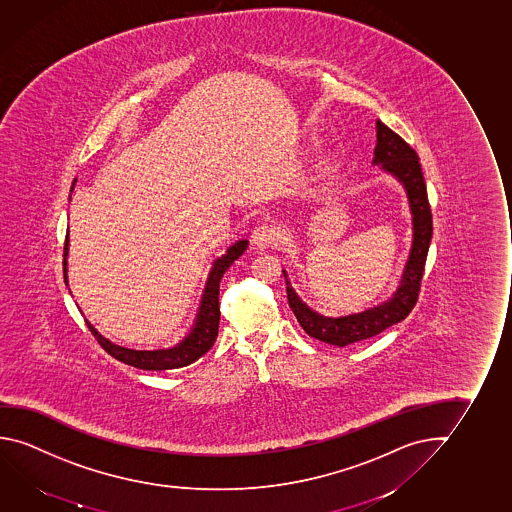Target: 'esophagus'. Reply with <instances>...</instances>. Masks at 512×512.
<instances>
[{
    "instance_id": "esophagus-1",
    "label": "esophagus",
    "mask_w": 512,
    "mask_h": 512,
    "mask_svg": "<svg viewBox=\"0 0 512 512\" xmlns=\"http://www.w3.org/2000/svg\"><path fill=\"white\" fill-rule=\"evenodd\" d=\"M278 243V232L271 225H260L255 228L252 234L253 250L257 252H266L268 248H273Z\"/></svg>"
}]
</instances>
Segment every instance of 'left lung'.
<instances>
[{"instance_id": "obj_1", "label": "left lung", "mask_w": 512, "mask_h": 512, "mask_svg": "<svg viewBox=\"0 0 512 512\" xmlns=\"http://www.w3.org/2000/svg\"><path fill=\"white\" fill-rule=\"evenodd\" d=\"M376 147L372 165H379L383 172L390 173L404 186L408 195L413 239L406 266L402 271L401 282L390 298L376 307L367 308L360 314L326 317L308 307L292 289L289 276L284 269L285 284L289 307L296 315L301 328L310 337L344 347L360 340L370 339L392 324L401 323L417 303L420 280L424 275L425 259L429 252V243L433 237V214L427 200L424 173L418 161L417 152L402 140L399 134L386 127L381 120L376 122Z\"/></svg>"}]
</instances>
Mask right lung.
<instances>
[{
	"instance_id": "right-lung-1",
	"label": "right lung",
	"mask_w": 512,
	"mask_h": 512,
	"mask_svg": "<svg viewBox=\"0 0 512 512\" xmlns=\"http://www.w3.org/2000/svg\"><path fill=\"white\" fill-rule=\"evenodd\" d=\"M76 179L72 182L74 189ZM248 248V241L241 239L234 244H230L227 252L214 260L213 268L209 271L207 282H205L204 294L198 305L197 317L195 323L191 326L188 335L173 347L166 349H154V351H140V349H129V347L117 346L111 340L103 337L99 331L95 330L92 324L88 323V330L94 333L97 342L103 346L104 351H108L118 362L127 363L131 367L143 370H172L186 367L189 363L197 362L200 356H204L211 347L214 340L218 337V326H220V280L223 273L227 271L234 260L243 255L244 250ZM67 255H69V234L65 237V246H63V276L65 284L67 282Z\"/></svg>"
}]
</instances>
